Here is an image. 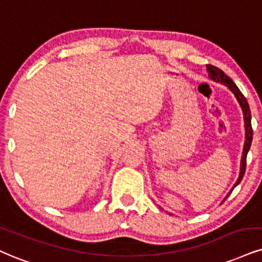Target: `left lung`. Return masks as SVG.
<instances>
[{
    "label": "left lung",
    "mask_w": 262,
    "mask_h": 262,
    "mask_svg": "<svg viewBox=\"0 0 262 262\" xmlns=\"http://www.w3.org/2000/svg\"><path fill=\"white\" fill-rule=\"evenodd\" d=\"M206 70H208L210 79H212V80H214V81L224 83V85L227 86L228 89H230L231 91L234 93L235 98H237V101L239 102V104L242 106V111H243V114H244L245 143H244L243 156H242V160H241L239 177H238L237 182H235V185H234V187H235V186L239 185L241 181L243 180V176H244V173H245V167H247V154H248V151H249V149H250L251 141H253V127H251L250 108H249V104H248V102H247V98H245L243 93L239 91V89H238L237 85H235V83L232 81L230 77L226 75V74L222 72L221 69H219L217 67L211 66V64H206ZM234 187H233V188H234ZM233 188H232V189H233ZM231 192H232V190H231ZM230 193H228V195H230ZM228 195L226 196V198H228Z\"/></svg>",
    "instance_id": "8db88e82"
}]
</instances>
